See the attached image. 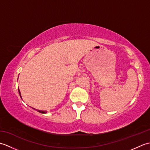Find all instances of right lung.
Segmentation results:
<instances>
[{
  "mask_svg": "<svg viewBox=\"0 0 150 150\" xmlns=\"http://www.w3.org/2000/svg\"><path fill=\"white\" fill-rule=\"evenodd\" d=\"M18 93H19V95H20V96H21V92H20V90H19V89H18ZM34 110H36V109H35V108H33ZM37 111H39V112H40V113H47V111H41V110H36Z\"/></svg>",
  "mask_w": 150,
  "mask_h": 150,
  "instance_id": "add662e5",
  "label": "right lung"
}]
</instances>
